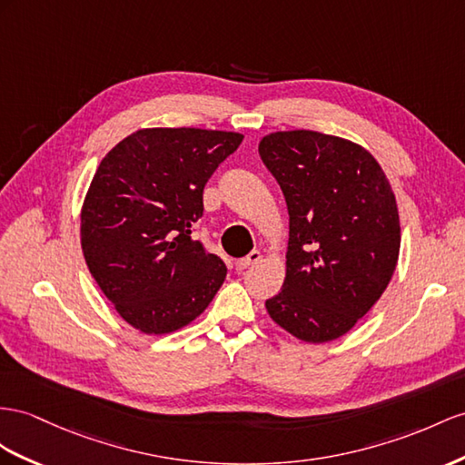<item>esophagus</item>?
I'll list each match as a JSON object with an SVG mask.
<instances>
[{
	"mask_svg": "<svg viewBox=\"0 0 465 465\" xmlns=\"http://www.w3.org/2000/svg\"><path fill=\"white\" fill-rule=\"evenodd\" d=\"M259 259H261V253H259V252H252V253H247L245 257H242V259H237V261H235V269H237V271H243V269H247L249 265L257 263Z\"/></svg>",
	"mask_w": 465,
	"mask_h": 465,
	"instance_id": "1",
	"label": "esophagus"
}]
</instances>
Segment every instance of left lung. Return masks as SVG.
Returning a JSON list of instances; mask_svg holds the SVG:
<instances>
[{"label":"left lung","instance_id":"obj_1","mask_svg":"<svg viewBox=\"0 0 465 465\" xmlns=\"http://www.w3.org/2000/svg\"><path fill=\"white\" fill-rule=\"evenodd\" d=\"M289 210L287 277L269 316L304 341L350 331L397 267L395 194L363 147L318 131H277L259 143Z\"/></svg>","mask_w":465,"mask_h":465}]
</instances>
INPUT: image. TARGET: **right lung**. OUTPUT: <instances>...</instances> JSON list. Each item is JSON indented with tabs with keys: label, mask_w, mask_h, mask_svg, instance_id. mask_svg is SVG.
Returning <instances> with one entry per match:
<instances>
[{
	"label": "right lung",
	"mask_w": 465,
	"mask_h": 465,
	"mask_svg": "<svg viewBox=\"0 0 465 465\" xmlns=\"http://www.w3.org/2000/svg\"><path fill=\"white\" fill-rule=\"evenodd\" d=\"M243 135L141 129L102 159L82 206V252L125 322L169 334L206 311L225 263L196 242L204 186Z\"/></svg>",
	"instance_id": "right-lung-1"
}]
</instances>
